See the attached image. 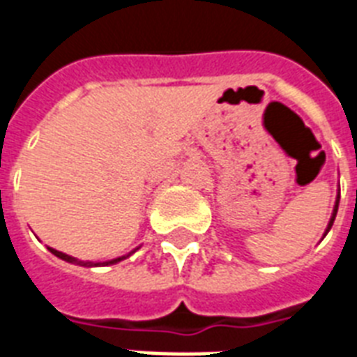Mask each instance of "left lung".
Returning <instances> with one entry per match:
<instances>
[{"label": "left lung", "instance_id": "obj_1", "mask_svg": "<svg viewBox=\"0 0 357 357\" xmlns=\"http://www.w3.org/2000/svg\"><path fill=\"white\" fill-rule=\"evenodd\" d=\"M339 198H341V195H337V200H335V206H333V213H332V218H330V222H328V228L326 231H324V237H326V234L332 229L333 226V220H335V215H337V207H339Z\"/></svg>", "mask_w": 357, "mask_h": 357}]
</instances>
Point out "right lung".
Wrapping results in <instances>:
<instances>
[{
  "label": "right lung",
  "instance_id": "right-lung-1",
  "mask_svg": "<svg viewBox=\"0 0 357 357\" xmlns=\"http://www.w3.org/2000/svg\"><path fill=\"white\" fill-rule=\"evenodd\" d=\"M50 250V252H52L53 255H57L59 259H64V261H68V263H75V265H81V266H100V265H114V263H119V261H122V259H126V257H129V255L133 254V252H131V254H128V255H122V257H116V259H111V261H105V263H92V261H79V259H75V257H72V255H66V254H63V252H59V250H55V248H47Z\"/></svg>",
  "mask_w": 357,
  "mask_h": 357
}]
</instances>
